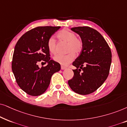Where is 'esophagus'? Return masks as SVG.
<instances>
[{"label":"esophagus","mask_w":127,"mask_h":127,"mask_svg":"<svg viewBox=\"0 0 127 127\" xmlns=\"http://www.w3.org/2000/svg\"><path fill=\"white\" fill-rule=\"evenodd\" d=\"M66 68V67H65V66H63V65H61V69L62 70H64V69Z\"/></svg>","instance_id":"1"}]
</instances>
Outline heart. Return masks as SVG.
<instances>
[{
  "label": "heart",
  "mask_w": 127,
  "mask_h": 127,
  "mask_svg": "<svg viewBox=\"0 0 127 127\" xmlns=\"http://www.w3.org/2000/svg\"><path fill=\"white\" fill-rule=\"evenodd\" d=\"M59 39L67 42V50L69 52L66 55H57L54 57V60L60 64L66 65L74 60L75 54L82 51L83 48V42L81 38H77L75 32L69 30L64 29L57 35ZM48 48L50 53L55 54L56 52V41L53 37H50L48 40Z\"/></svg>",
  "instance_id": "obj_1"
}]
</instances>
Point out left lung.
Returning a JSON list of instances; mask_svg holds the SVG:
<instances>
[{"mask_svg":"<svg viewBox=\"0 0 127 127\" xmlns=\"http://www.w3.org/2000/svg\"><path fill=\"white\" fill-rule=\"evenodd\" d=\"M80 36L83 48L72 65L74 77L68 81L71 89L85 95L97 90L107 79L111 63L110 47L99 32L89 27L71 29Z\"/></svg>","mask_w":127,"mask_h":127,"instance_id":"1","label":"left lung"}]
</instances>
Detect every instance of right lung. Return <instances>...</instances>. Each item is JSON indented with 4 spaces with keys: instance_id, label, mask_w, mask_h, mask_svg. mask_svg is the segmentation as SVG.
I'll return each mask as SVG.
<instances>
[{
    "instance_id": "obj_1",
    "label": "right lung",
    "mask_w": 127,
    "mask_h": 127,
    "mask_svg": "<svg viewBox=\"0 0 127 127\" xmlns=\"http://www.w3.org/2000/svg\"><path fill=\"white\" fill-rule=\"evenodd\" d=\"M60 27H38L25 33L17 42L13 56L12 71L22 90L31 96L43 94L52 75L60 71V64L51 60L48 40ZM40 61L46 66L39 67Z\"/></svg>"
}]
</instances>
